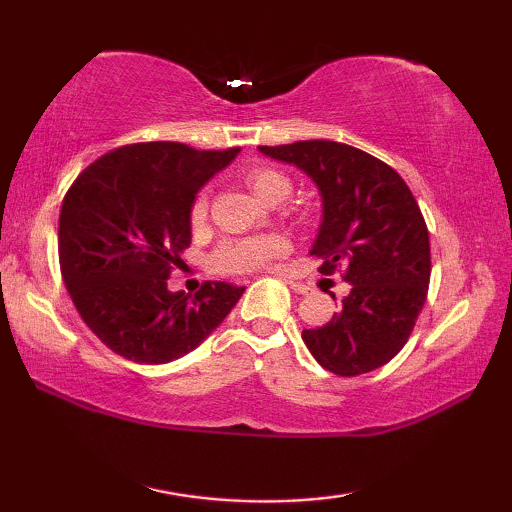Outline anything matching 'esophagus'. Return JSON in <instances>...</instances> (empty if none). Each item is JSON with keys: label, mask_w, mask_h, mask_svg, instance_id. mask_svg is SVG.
<instances>
[{"label": "esophagus", "mask_w": 512, "mask_h": 512, "mask_svg": "<svg viewBox=\"0 0 512 512\" xmlns=\"http://www.w3.org/2000/svg\"><path fill=\"white\" fill-rule=\"evenodd\" d=\"M289 287L296 291V293H309V287H305V284L296 282V280H289Z\"/></svg>", "instance_id": "1"}]
</instances>
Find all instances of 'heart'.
<instances>
[{
	"instance_id": "1",
	"label": "heart",
	"mask_w": 512,
	"mask_h": 512,
	"mask_svg": "<svg viewBox=\"0 0 512 512\" xmlns=\"http://www.w3.org/2000/svg\"><path fill=\"white\" fill-rule=\"evenodd\" d=\"M246 183L253 189L257 198L264 203H280L284 196L291 192V180L284 173L268 169V167H253L246 173ZM207 216V196L198 194L192 205V223L201 225ZM287 239L280 235H262V237H248L228 241L216 253V266L228 273H246L255 271V268L264 266L271 259L287 253Z\"/></svg>"
}]
</instances>
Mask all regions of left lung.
<instances>
[{"label": "left lung", "mask_w": 512, "mask_h": 512, "mask_svg": "<svg viewBox=\"0 0 512 512\" xmlns=\"http://www.w3.org/2000/svg\"><path fill=\"white\" fill-rule=\"evenodd\" d=\"M259 151L314 180L323 221L309 253L323 259L320 273L343 266V280L352 284L341 311L323 327L302 329V341L339 377L381 368L409 341L429 289V232L411 189L386 162L341 142Z\"/></svg>", "instance_id": "left-lung-1"}]
</instances>
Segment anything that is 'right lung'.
Listing matches in <instances>:
<instances>
[{"label": "right lung", "instance_id": "add662e5", "mask_svg": "<svg viewBox=\"0 0 512 512\" xmlns=\"http://www.w3.org/2000/svg\"><path fill=\"white\" fill-rule=\"evenodd\" d=\"M239 149L178 142L121 146L94 160L65 194L58 257L76 311L101 343L135 363H169L196 350L246 287L205 282L169 291L192 241V205Z\"/></svg>", "mask_w": 512, "mask_h": 512}]
</instances>
